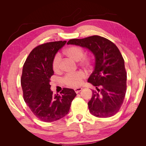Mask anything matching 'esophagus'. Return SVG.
I'll list each match as a JSON object with an SVG mask.
<instances>
[{
	"label": "esophagus",
	"mask_w": 146,
	"mask_h": 146,
	"mask_svg": "<svg viewBox=\"0 0 146 146\" xmlns=\"http://www.w3.org/2000/svg\"><path fill=\"white\" fill-rule=\"evenodd\" d=\"M82 88H75L74 91H75V92H76V93L77 94V93H78V92H80V91H82Z\"/></svg>",
	"instance_id": "1"
}]
</instances>
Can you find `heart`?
Here are the masks:
<instances>
[{
  "instance_id": "obj_1",
  "label": "heart",
  "mask_w": 146,
  "mask_h": 146,
  "mask_svg": "<svg viewBox=\"0 0 146 146\" xmlns=\"http://www.w3.org/2000/svg\"><path fill=\"white\" fill-rule=\"evenodd\" d=\"M64 54L72 59L79 61V65L86 69H91L93 66V59L91 56L85 55V50L82 47L78 46H70L64 51ZM52 69L55 72L61 70V56L56 54L52 60ZM86 78V74L83 71H77L75 73L68 74L63 78V82L66 85L73 88L80 86L83 80Z\"/></svg>"
}]
</instances>
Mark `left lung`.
Segmentation results:
<instances>
[{
  "label": "left lung",
  "mask_w": 146,
  "mask_h": 146,
  "mask_svg": "<svg viewBox=\"0 0 146 146\" xmlns=\"http://www.w3.org/2000/svg\"><path fill=\"white\" fill-rule=\"evenodd\" d=\"M68 44L86 47L93 53L95 68L88 82L96 86L88 102L90 112L98 117H109L120 110L127 90L124 60L117 47L109 39L98 35L72 39Z\"/></svg>",
  "instance_id": "1"
}]
</instances>
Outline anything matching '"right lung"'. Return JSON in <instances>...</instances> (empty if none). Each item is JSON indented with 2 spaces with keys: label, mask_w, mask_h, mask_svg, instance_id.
<instances>
[{
  "label": "right lung",
  "mask_w": 146,
  "mask_h": 146,
  "mask_svg": "<svg viewBox=\"0 0 146 146\" xmlns=\"http://www.w3.org/2000/svg\"><path fill=\"white\" fill-rule=\"evenodd\" d=\"M66 41L49 42L31 51L23 66L21 83L25 102L39 120L50 122L63 117L76 96L74 90L64 88L60 94L50 90V77L54 72L53 58Z\"/></svg>",
  "instance_id": "right-lung-1"
}]
</instances>
